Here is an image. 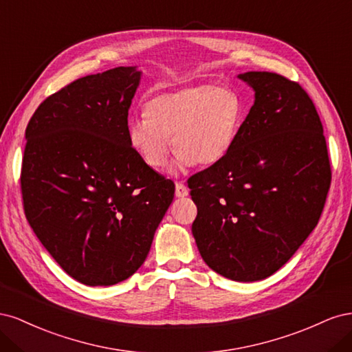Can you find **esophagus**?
Masks as SVG:
<instances>
[{
    "label": "esophagus",
    "instance_id": "obj_1",
    "mask_svg": "<svg viewBox=\"0 0 352 352\" xmlns=\"http://www.w3.org/2000/svg\"><path fill=\"white\" fill-rule=\"evenodd\" d=\"M189 194V189L186 188V185H184L182 182H176V197L177 198H184Z\"/></svg>",
    "mask_w": 352,
    "mask_h": 352
}]
</instances>
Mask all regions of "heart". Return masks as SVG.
<instances>
[{
	"label": "heart",
	"instance_id": "heart-1",
	"mask_svg": "<svg viewBox=\"0 0 352 352\" xmlns=\"http://www.w3.org/2000/svg\"><path fill=\"white\" fill-rule=\"evenodd\" d=\"M144 111L127 124V140L148 167L162 170L168 137L177 167L208 166L225 157L239 129L242 104L230 88L202 83L155 92Z\"/></svg>",
	"mask_w": 352,
	"mask_h": 352
}]
</instances>
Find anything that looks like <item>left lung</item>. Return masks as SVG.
Instances as JSON below:
<instances>
[{"mask_svg":"<svg viewBox=\"0 0 352 352\" xmlns=\"http://www.w3.org/2000/svg\"><path fill=\"white\" fill-rule=\"evenodd\" d=\"M255 101L228 154L188 179L202 260L238 282L269 278L317 226L332 170L316 105L298 82L239 74Z\"/></svg>","mask_w":352,"mask_h":352,"instance_id":"obj_1","label":"left lung"}]
</instances>
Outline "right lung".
Listing matches in <instances>:
<instances>
[{"label": "right lung", "mask_w": 352, "mask_h": 352, "mask_svg": "<svg viewBox=\"0 0 352 352\" xmlns=\"http://www.w3.org/2000/svg\"><path fill=\"white\" fill-rule=\"evenodd\" d=\"M141 72L116 67L73 80L41 102L26 127L20 173L30 228L70 278L110 286L150 252L175 184L127 140Z\"/></svg>", "instance_id": "right-lung-1"}]
</instances>
